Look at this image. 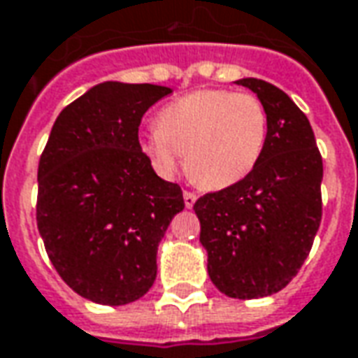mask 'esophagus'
Wrapping results in <instances>:
<instances>
[{
	"instance_id": "obj_1",
	"label": "esophagus",
	"mask_w": 358,
	"mask_h": 358,
	"mask_svg": "<svg viewBox=\"0 0 358 358\" xmlns=\"http://www.w3.org/2000/svg\"><path fill=\"white\" fill-rule=\"evenodd\" d=\"M183 199H185V207L191 208V207H193V205H195L196 195H195V193H191V191H185Z\"/></svg>"
}]
</instances>
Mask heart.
<instances>
[{
	"instance_id": "1",
	"label": "heart",
	"mask_w": 358,
	"mask_h": 358,
	"mask_svg": "<svg viewBox=\"0 0 358 358\" xmlns=\"http://www.w3.org/2000/svg\"><path fill=\"white\" fill-rule=\"evenodd\" d=\"M268 112L258 96L203 88L175 100L157 116V128L140 141L155 171L173 177L187 155V173L218 191L254 171L268 141Z\"/></svg>"
}]
</instances>
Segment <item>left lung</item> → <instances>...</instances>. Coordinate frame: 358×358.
<instances>
[{"mask_svg":"<svg viewBox=\"0 0 358 358\" xmlns=\"http://www.w3.org/2000/svg\"><path fill=\"white\" fill-rule=\"evenodd\" d=\"M268 112V141L241 183L196 199L208 275L229 297L284 289L306 262L321 224L323 159L308 116L284 90L242 78Z\"/></svg>","mask_w":358,"mask_h":358,"instance_id":"8db88e82","label":"left lung"}]
</instances>
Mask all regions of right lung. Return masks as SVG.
<instances>
[{"label": "right lung", "instance_id": "obj_1", "mask_svg": "<svg viewBox=\"0 0 358 358\" xmlns=\"http://www.w3.org/2000/svg\"><path fill=\"white\" fill-rule=\"evenodd\" d=\"M171 88L102 83L62 110L41 153L37 229L78 296L126 306L150 292L157 246L185 208L141 151V117Z\"/></svg>", "mask_w": 358, "mask_h": 358}]
</instances>
